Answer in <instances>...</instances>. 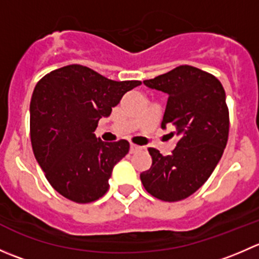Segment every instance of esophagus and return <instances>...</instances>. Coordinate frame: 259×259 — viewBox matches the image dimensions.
<instances>
[{
  "instance_id": "esophagus-1",
  "label": "esophagus",
  "mask_w": 259,
  "mask_h": 259,
  "mask_svg": "<svg viewBox=\"0 0 259 259\" xmlns=\"http://www.w3.org/2000/svg\"><path fill=\"white\" fill-rule=\"evenodd\" d=\"M142 146L139 145H135V144H130V153L134 154V153H138V151L142 150Z\"/></svg>"
}]
</instances>
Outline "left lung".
Returning a JSON list of instances; mask_svg holds the SVG:
<instances>
[{
    "instance_id": "left-lung-1",
    "label": "left lung",
    "mask_w": 259,
    "mask_h": 259,
    "mask_svg": "<svg viewBox=\"0 0 259 259\" xmlns=\"http://www.w3.org/2000/svg\"><path fill=\"white\" fill-rule=\"evenodd\" d=\"M144 85L169 95L161 127L173 125L179 140L170 155L149 148L153 163L140 179L153 197L178 202L207 182L223 155L229 133L226 91L215 76L189 65L145 80Z\"/></svg>"
}]
</instances>
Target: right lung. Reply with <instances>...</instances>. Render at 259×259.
Listing matches in <instances>:
<instances>
[{
    "mask_svg": "<svg viewBox=\"0 0 259 259\" xmlns=\"http://www.w3.org/2000/svg\"><path fill=\"white\" fill-rule=\"evenodd\" d=\"M140 81H114L81 65L45 75L30 104L33 154L57 193L90 203L109 189L113 168L129 151V143H105L94 134L125 93Z\"/></svg>",
    "mask_w": 259,
    "mask_h": 259,
    "instance_id": "1",
    "label": "right lung"
}]
</instances>
